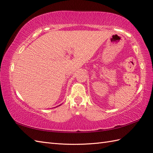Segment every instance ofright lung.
<instances>
[{"mask_svg": "<svg viewBox=\"0 0 153 153\" xmlns=\"http://www.w3.org/2000/svg\"><path fill=\"white\" fill-rule=\"evenodd\" d=\"M59 106H60V105H59Z\"/></svg>", "mask_w": 153, "mask_h": 153, "instance_id": "add662e5", "label": "right lung"}]
</instances>
